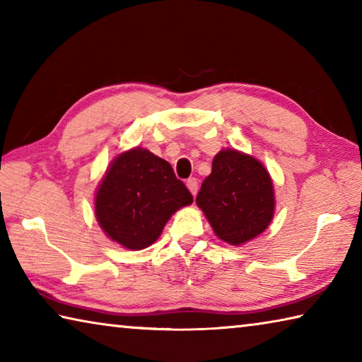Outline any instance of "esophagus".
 I'll list each match as a JSON object with an SVG mask.
<instances>
[{
    "mask_svg": "<svg viewBox=\"0 0 362 362\" xmlns=\"http://www.w3.org/2000/svg\"><path fill=\"white\" fill-rule=\"evenodd\" d=\"M187 187H188L189 192H192L193 196H194L196 193H198V180L193 179V177H192V179L187 180Z\"/></svg>",
    "mask_w": 362,
    "mask_h": 362,
    "instance_id": "obj_1",
    "label": "esophagus"
}]
</instances>
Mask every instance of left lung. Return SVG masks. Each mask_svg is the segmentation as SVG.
I'll return each mask as SVG.
<instances>
[{"label":"left lung","instance_id":"obj_1","mask_svg":"<svg viewBox=\"0 0 362 362\" xmlns=\"http://www.w3.org/2000/svg\"><path fill=\"white\" fill-rule=\"evenodd\" d=\"M196 204L220 240L240 246L260 235L272 222L273 183L255 158L222 150L214 158L212 173L201 185Z\"/></svg>","mask_w":362,"mask_h":362}]
</instances>
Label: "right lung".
<instances>
[{
  "label": "right lung",
  "instance_id": "obj_1",
  "mask_svg": "<svg viewBox=\"0 0 362 362\" xmlns=\"http://www.w3.org/2000/svg\"><path fill=\"white\" fill-rule=\"evenodd\" d=\"M192 203V193L173 166L137 146L107 170L95 194V216L110 240L140 250L158 240L177 209Z\"/></svg>",
  "mask_w": 362,
  "mask_h": 362
}]
</instances>
